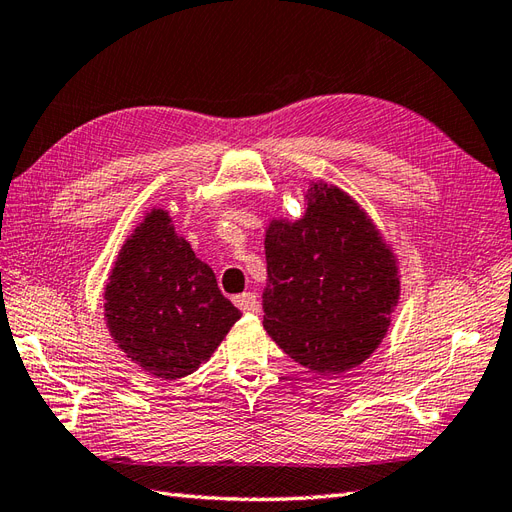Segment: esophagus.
Here are the masks:
<instances>
[{
    "mask_svg": "<svg viewBox=\"0 0 512 512\" xmlns=\"http://www.w3.org/2000/svg\"><path fill=\"white\" fill-rule=\"evenodd\" d=\"M233 301L246 314H257L259 312V299H257L255 292H244L240 296H235Z\"/></svg>",
    "mask_w": 512,
    "mask_h": 512,
    "instance_id": "obj_1",
    "label": "esophagus"
}]
</instances>
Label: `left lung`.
I'll return each instance as SVG.
<instances>
[{"label": "left lung", "mask_w": 512, "mask_h": 512, "mask_svg": "<svg viewBox=\"0 0 512 512\" xmlns=\"http://www.w3.org/2000/svg\"><path fill=\"white\" fill-rule=\"evenodd\" d=\"M299 220L266 227L264 329L294 362L340 375L382 344L401 296L399 261L358 200L310 181Z\"/></svg>", "instance_id": "1"}]
</instances>
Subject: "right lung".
Returning <instances> with one entry per match:
<instances>
[{"mask_svg":"<svg viewBox=\"0 0 512 512\" xmlns=\"http://www.w3.org/2000/svg\"><path fill=\"white\" fill-rule=\"evenodd\" d=\"M240 310L213 270L152 207L128 233L104 288V320L117 349L152 377L181 379L207 362Z\"/></svg>","mask_w":512,"mask_h":512,"instance_id":"add662e5","label":"right lung"}]
</instances>
